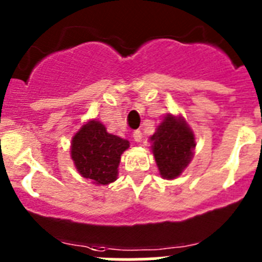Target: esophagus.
<instances>
[{
    "mask_svg": "<svg viewBox=\"0 0 262 262\" xmlns=\"http://www.w3.org/2000/svg\"><path fill=\"white\" fill-rule=\"evenodd\" d=\"M133 138H134V140H135L136 143H142V142H143V135H142V133L139 131V129H136V131H134Z\"/></svg>",
    "mask_w": 262,
    "mask_h": 262,
    "instance_id": "esophagus-1",
    "label": "esophagus"
}]
</instances>
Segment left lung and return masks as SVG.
Segmentation results:
<instances>
[{
  "mask_svg": "<svg viewBox=\"0 0 262 262\" xmlns=\"http://www.w3.org/2000/svg\"><path fill=\"white\" fill-rule=\"evenodd\" d=\"M155 161L164 180L182 174L194 157L195 136L182 115L166 114L149 138Z\"/></svg>",
  "mask_w": 262,
  "mask_h": 262,
  "instance_id": "1",
  "label": "left lung"
}]
</instances>
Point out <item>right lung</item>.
<instances>
[{"label":"right lung","mask_w":262,"mask_h":262,"mask_svg":"<svg viewBox=\"0 0 262 262\" xmlns=\"http://www.w3.org/2000/svg\"><path fill=\"white\" fill-rule=\"evenodd\" d=\"M128 148L127 139L108 134L99 120L90 119L72 138L71 157L82 177L105 186L118 178L120 156Z\"/></svg>","instance_id":"1"}]
</instances>
